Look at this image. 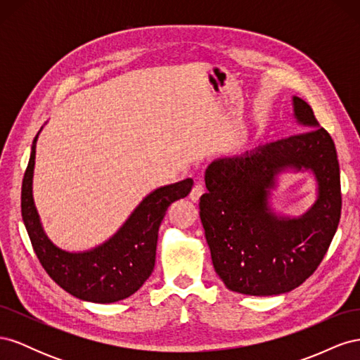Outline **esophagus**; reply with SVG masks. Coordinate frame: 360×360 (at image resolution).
<instances>
[{
	"instance_id": "obj_1",
	"label": "esophagus",
	"mask_w": 360,
	"mask_h": 360,
	"mask_svg": "<svg viewBox=\"0 0 360 360\" xmlns=\"http://www.w3.org/2000/svg\"><path fill=\"white\" fill-rule=\"evenodd\" d=\"M202 193H204V186H202V184L197 183V184H195V186L192 188L189 198H191V201H193V202H198L200 198L202 197Z\"/></svg>"
}]
</instances>
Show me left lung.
Segmentation results:
<instances>
[{"instance_id": "1", "label": "left lung", "mask_w": 360, "mask_h": 360, "mask_svg": "<svg viewBox=\"0 0 360 360\" xmlns=\"http://www.w3.org/2000/svg\"><path fill=\"white\" fill-rule=\"evenodd\" d=\"M292 115L304 132L240 156L219 158L205 169L200 217L216 274L228 290L278 296L299 287L321 263L341 217V179L333 139L312 108L292 96ZM311 172L316 201L300 217L269 204L284 172Z\"/></svg>"}]
</instances>
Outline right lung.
Wrapping results in <instances>:
<instances>
[{"label":"right lung","mask_w":360,"mask_h":360,"mask_svg":"<svg viewBox=\"0 0 360 360\" xmlns=\"http://www.w3.org/2000/svg\"><path fill=\"white\" fill-rule=\"evenodd\" d=\"M39 134L31 146L20 207L31 245L43 269L63 290L85 302L114 303L132 296L155 269L158 233L168 207L188 197L193 180L186 179L150 192L108 240L91 249L70 252L48 237L32 198Z\"/></svg>","instance_id":"add662e5"}]
</instances>
